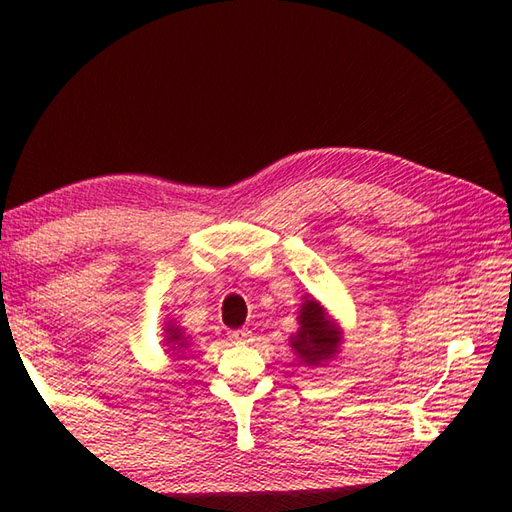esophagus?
I'll return each mask as SVG.
<instances>
[{
  "label": "esophagus",
  "mask_w": 512,
  "mask_h": 512,
  "mask_svg": "<svg viewBox=\"0 0 512 512\" xmlns=\"http://www.w3.org/2000/svg\"><path fill=\"white\" fill-rule=\"evenodd\" d=\"M250 336H253V332H250L248 328L233 330V332H228V341H233V343H248Z\"/></svg>",
  "instance_id": "obj_1"
}]
</instances>
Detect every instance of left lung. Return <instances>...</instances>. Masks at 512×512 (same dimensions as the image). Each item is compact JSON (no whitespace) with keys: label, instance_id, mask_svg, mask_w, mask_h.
Segmentation results:
<instances>
[{"label":"left lung","instance_id":"obj_1","mask_svg":"<svg viewBox=\"0 0 512 512\" xmlns=\"http://www.w3.org/2000/svg\"><path fill=\"white\" fill-rule=\"evenodd\" d=\"M299 310V330L290 336V345L306 365H321L339 352L341 328L314 297H303Z\"/></svg>","mask_w":512,"mask_h":512}]
</instances>
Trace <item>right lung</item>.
Returning <instances> with one entry per match:
<instances>
[{
    "label": "right lung",
    "mask_w": 512,
    "mask_h": 512,
    "mask_svg": "<svg viewBox=\"0 0 512 512\" xmlns=\"http://www.w3.org/2000/svg\"><path fill=\"white\" fill-rule=\"evenodd\" d=\"M165 332H167V336H165V343L169 345V352L173 350V352H182V350H187L189 347V343H187V336L182 334V330L180 328H176V325H171V321L167 323V328H165Z\"/></svg>",
    "instance_id": "right-lung-1"
}]
</instances>
